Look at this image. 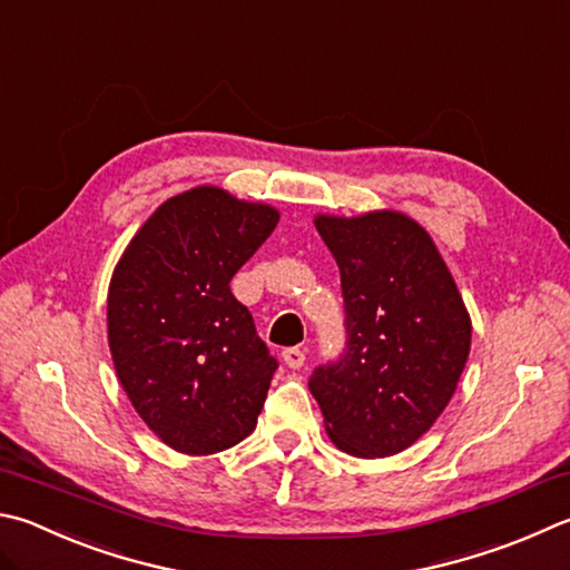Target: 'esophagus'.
<instances>
[{
  "label": "esophagus",
  "instance_id": "obj_1",
  "mask_svg": "<svg viewBox=\"0 0 570 570\" xmlns=\"http://www.w3.org/2000/svg\"><path fill=\"white\" fill-rule=\"evenodd\" d=\"M282 358H284V364L288 368H302L304 361H306V354L298 346H292V348H284L282 351Z\"/></svg>",
  "mask_w": 570,
  "mask_h": 570
}]
</instances>
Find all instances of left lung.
I'll return each instance as SVG.
<instances>
[{"mask_svg": "<svg viewBox=\"0 0 570 570\" xmlns=\"http://www.w3.org/2000/svg\"><path fill=\"white\" fill-rule=\"evenodd\" d=\"M316 229L338 264L346 346L314 368L308 391L341 451L393 456L449 406L471 348L469 312L431 236L409 216H316Z\"/></svg>", "mask_w": 570, "mask_h": 570, "instance_id": "1", "label": "left lung"}]
</instances>
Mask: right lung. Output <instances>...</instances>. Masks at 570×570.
<instances>
[{
    "instance_id": "1",
    "label": "right lung",
    "mask_w": 570,
    "mask_h": 570,
    "mask_svg": "<svg viewBox=\"0 0 570 570\" xmlns=\"http://www.w3.org/2000/svg\"><path fill=\"white\" fill-rule=\"evenodd\" d=\"M276 222L272 206L196 186L164 202L114 268V368L144 423L174 451L209 456L256 426L278 361L229 282Z\"/></svg>"
}]
</instances>
